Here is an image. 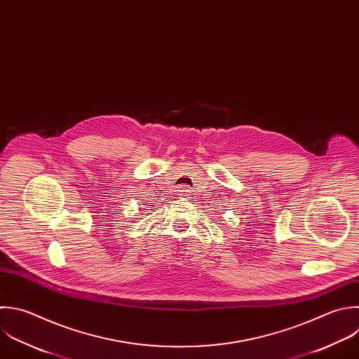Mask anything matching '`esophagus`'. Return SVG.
<instances>
[{"instance_id":"34e87169","label":"esophagus","mask_w":359,"mask_h":359,"mask_svg":"<svg viewBox=\"0 0 359 359\" xmlns=\"http://www.w3.org/2000/svg\"><path fill=\"white\" fill-rule=\"evenodd\" d=\"M178 192H180V196H184V198H188L191 195V189L188 187H180Z\"/></svg>"}]
</instances>
